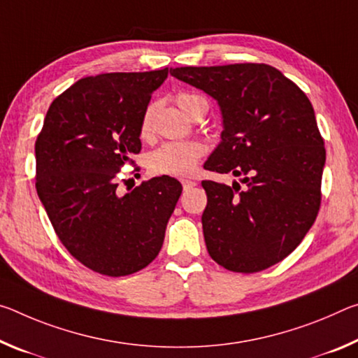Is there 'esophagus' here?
Returning a JSON list of instances; mask_svg holds the SVG:
<instances>
[{
	"label": "esophagus",
	"instance_id": "34e87169",
	"mask_svg": "<svg viewBox=\"0 0 358 358\" xmlns=\"http://www.w3.org/2000/svg\"><path fill=\"white\" fill-rule=\"evenodd\" d=\"M195 185H196L195 180H192V179H182L184 190H189V189H192V187H195Z\"/></svg>",
	"mask_w": 358,
	"mask_h": 358
}]
</instances>
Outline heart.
I'll use <instances>...</instances> for the list:
<instances>
[{
	"label": "heart",
	"mask_w": 358,
	"mask_h": 358,
	"mask_svg": "<svg viewBox=\"0 0 358 358\" xmlns=\"http://www.w3.org/2000/svg\"><path fill=\"white\" fill-rule=\"evenodd\" d=\"M178 106L189 117H195L198 110L208 109V101L201 95L190 92H182L176 96ZM154 104L144 109L139 120V136L149 138L152 133V120H154ZM204 155V145L198 141H182V143H165L160 148L149 152L145 163L152 174L157 176H178L184 178L193 173L196 163Z\"/></svg>",
	"instance_id": "b5f03b06"
}]
</instances>
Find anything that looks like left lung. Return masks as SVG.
Wrapping results in <instances>:
<instances>
[{
    "instance_id": "left-lung-1",
    "label": "left lung",
    "mask_w": 358,
    "mask_h": 358,
    "mask_svg": "<svg viewBox=\"0 0 358 358\" xmlns=\"http://www.w3.org/2000/svg\"><path fill=\"white\" fill-rule=\"evenodd\" d=\"M171 76L220 104L222 143L204 169L241 176L245 184L201 182L210 259L234 273L276 265L298 248L320 209L325 148L311 101L265 63L184 66Z\"/></svg>"
}]
</instances>
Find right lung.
Masks as SVG:
<instances>
[{
	"mask_svg": "<svg viewBox=\"0 0 358 358\" xmlns=\"http://www.w3.org/2000/svg\"><path fill=\"white\" fill-rule=\"evenodd\" d=\"M166 78L168 68L78 80L52 101L34 144L36 192L58 239L103 276H128L155 259L182 193L162 176L117 195V173L141 152V115Z\"/></svg>",
	"mask_w": 358,
	"mask_h": 358,
	"instance_id": "obj_1",
	"label": "right lung"
}]
</instances>
